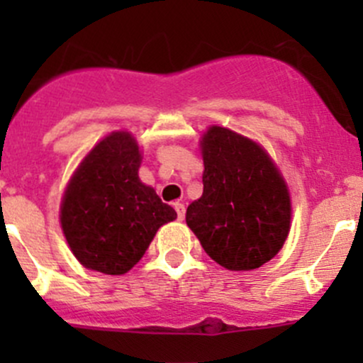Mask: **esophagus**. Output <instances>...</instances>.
I'll return each instance as SVG.
<instances>
[{"label":"esophagus","mask_w":363,"mask_h":363,"mask_svg":"<svg viewBox=\"0 0 363 363\" xmlns=\"http://www.w3.org/2000/svg\"><path fill=\"white\" fill-rule=\"evenodd\" d=\"M174 208H175V212H177V219H179V221H182V219H184V216H186V207H184V203L175 202V203H174Z\"/></svg>","instance_id":"1"}]
</instances>
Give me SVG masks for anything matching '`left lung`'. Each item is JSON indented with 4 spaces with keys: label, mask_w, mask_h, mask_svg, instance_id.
Instances as JSON below:
<instances>
[{
    "label": "left lung",
    "mask_w": 363,
    "mask_h": 363,
    "mask_svg": "<svg viewBox=\"0 0 363 363\" xmlns=\"http://www.w3.org/2000/svg\"><path fill=\"white\" fill-rule=\"evenodd\" d=\"M203 193L186 223L214 262L252 270L279 252L290 232V195L256 142L212 126L202 142Z\"/></svg>",
    "instance_id": "obj_1"
}]
</instances>
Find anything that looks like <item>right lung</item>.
I'll return each mask as SVG.
<instances>
[{"instance_id": "1", "label": "right lung", "mask_w": 363, "mask_h": 363, "mask_svg": "<svg viewBox=\"0 0 363 363\" xmlns=\"http://www.w3.org/2000/svg\"><path fill=\"white\" fill-rule=\"evenodd\" d=\"M140 152L130 133L100 142L69 181L61 226L73 255L87 269L119 276L147 251L161 225L177 212L138 179Z\"/></svg>"}]
</instances>
